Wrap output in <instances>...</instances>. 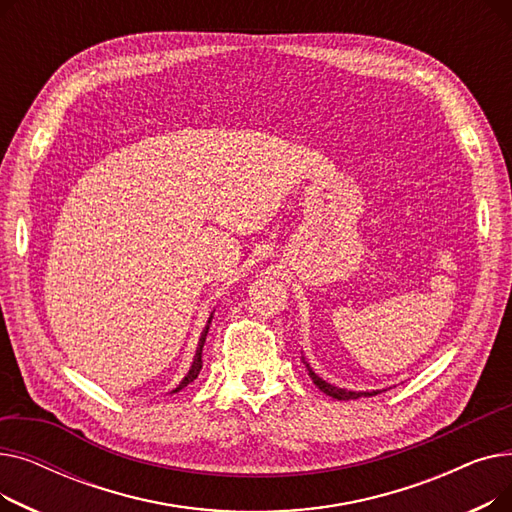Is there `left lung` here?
Instances as JSON below:
<instances>
[{"instance_id": "left-lung-1", "label": "left lung", "mask_w": 512, "mask_h": 512, "mask_svg": "<svg viewBox=\"0 0 512 512\" xmlns=\"http://www.w3.org/2000/svg\"><path fill=\"white\" fill-rule=\"evenodd\" d=\"M307 369H309V375H311L313 384H315L321 392H326V394L332 396V398H338V400H353V398H359V396H375V394H380V390H373V392H353V390H344V388L332 386V384H328L326 380H321L319 375H317L309 365H307Z\"/></svg>"}]
</instances>
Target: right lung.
<instances>
[{"mask_svg":"<svg viewBox=\"0 0 512 512\" xmlns=\"http://www.w3.org/2000/svg\"><path fill=\"white\" fill-rule=\"evenodd\" d=\"M211 319H213V313L209 315V319H207V326L203 328V334H201V338H199V346H197V353H195V359H193V365H191V369H188V373L184 375V380L178 384V388L176 390H172V392H180L184 386H188L191 382H195L197 380V375H199V371H201V367H203V359H201V353H203V344H205V338H207V332H209V324H211Z\"/></svg>","mask_w":512,"mask_h":512,"instance_id":"right-lung-1","label":"right lung"}]
</instances>
